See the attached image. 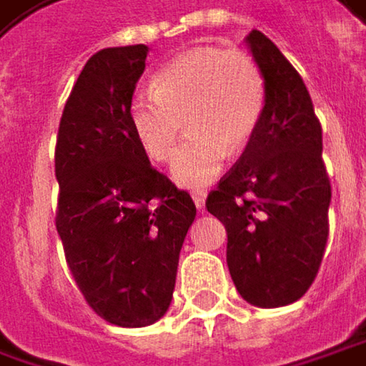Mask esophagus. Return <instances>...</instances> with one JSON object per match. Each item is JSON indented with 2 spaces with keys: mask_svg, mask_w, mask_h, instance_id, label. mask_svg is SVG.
<instances>
[{
  "mask_svg": "<svg viewBox=\"0 0 366 366\" xmlns=\"http://www.w3.org/2000/svg\"><path fill=\"white\" fill-rule=\"evenodd\" d=\"M190 194H192L194 205H197L199 209H203V205H205V197H207V194H205V190H192Z\"/></svg>",
  "mask_w": 366,
  "mask_h": 366,
  "instance_id": "34e87169",
  "label": "esophagus"
}]
</instances>
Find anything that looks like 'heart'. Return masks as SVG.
<instances>
[{"instance_id":"obj_1","label":"heart","mask_w":366,"mask_h":366,"mask_svg":"<svg viewBox=\"0 0 366 366\" xmlns=\"http://www.w3.org/2000/svg\"><path fill=\"white\" fill-rule=\"evenodd\" d=\"M266 109V79L245 51L194 48L169 60L152 87L129 100V123L152 161H167L176 150L172 176L182 186H205L230 152L249 144Z\"/></svg>"}]
</instances>
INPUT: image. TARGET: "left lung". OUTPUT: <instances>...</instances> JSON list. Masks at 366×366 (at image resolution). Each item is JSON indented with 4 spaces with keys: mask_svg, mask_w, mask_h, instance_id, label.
I'll return each mask as SVG.
<instances>
[{
    "mask_svg": "<svg viewBox=\"0 0 366 366\" xmlns=\"http://www.w3.org/2000/svg\"><path fill=\"white\" fill-rule=\"evenodd\" d=\"M247 44L266 79V109L205 207L226 228V262L241 297L279 308L297 302L318 274L331 182L320 121L300 73L264 33L251 31Z\"/></svg>",
    "mask_w": 366,
    "mask_h": 366,
    "instance_id": "obj_1",
    "label": "left lung"
}]
</instances>
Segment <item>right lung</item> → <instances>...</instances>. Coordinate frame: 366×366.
<instances>
[{
	"mask_svg": "<svg viewBox=\"0 0 366 366\" xmlns=\"http://www.w3.org/2000/svg\"><path fill=\"white\" fill-rule=\"evenodd\" d=\"M144 44L96 51L73 85L56 138L60 234L87 306L117 327L167 312L197 207L149 163L129 123Z\"/></svg>",
	"mask_w": 366,
	"mask_h": 366,
	"instance_id": "right-lung-1",
	"label": "right lung"
}]
</instances>
